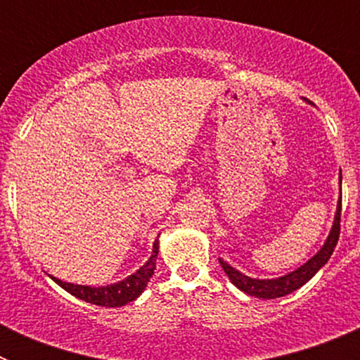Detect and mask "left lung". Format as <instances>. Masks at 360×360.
<instances>
[{
    "mask_svg": "<svg viewBox=\"0 0 360 360\" xmlns=\"http://www.w3.org/2000/svg\"><path fill=\"white\" fill-rule=\"evenodd\" d=\"M341 173H339V184H341ZM339 231H341V198L337 202L333 225L332 229H330V234L328 238H326V241H324L323 247L317 250L316 256H311L307 263H303V265L297 266V269L292 270V272H288V274L274 279H256L250 278V276L241 274L240 270H236L234 266L229 265V263L224 262L221 257H219V265H221L225 274L229 276L232 285L240 288L241 292H245V294L262 299L283 297V295H288L294 290H297L299 287H303L304 283L310 281V279L317 274V270L323 269V266L328 263L330 256H332L333 249H335L337 240H339Z\"/></svg>",
    "mask_w": 360,
    "mask_h": 360,
    "instance_id": "1",
    "label": "left lung"
}]
</instances>
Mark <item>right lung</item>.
Masks as SVG:
<instances>
[{
    "mask_svg": "<svg viewBox=\"0 0 360 360\" xmlns=\"http://www.w3.org/2000/svg\"><path fill=\"white\" fill-rule=\"evenodd\" d=\"M157 256H158V240H155L153 243V252L149 256L148 262L141 266V269L133 272L131 276H128L122 281L111 283L106 287H88V285H75V283H66L61 279L50 278L59 285L61 288H65L66 292H70L75 297L82 299L86 303L98 304V307H124V304L135 301L142 292L148 287L149 279H151L153 272H155V266H157Z\"/></svg>",
    "mask_w": 360,
    "mask_h": 360,
    "instance_id": "obj_1",
    "label": "right lung"
}]
</instances>
